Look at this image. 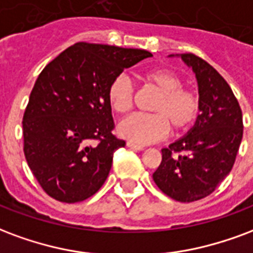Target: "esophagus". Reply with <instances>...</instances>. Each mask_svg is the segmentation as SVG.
<instances>
[{"instance_id": "34e87169", "label": "esophagus", "mask_w": 253, "mask_h": 253, "mask_svg": "<svg viewBox=\"0 0 253 253\" xmlns=\"http://www.w3.org/2000/svg\"><path fill=\"white\" fill-rule=\"evenodd\" d=\"M127 147H130V149H132V150H136V151H142L143 149H145V146H141V145H136V143H134V142H127Z\"/></svg>"}]
</instances>
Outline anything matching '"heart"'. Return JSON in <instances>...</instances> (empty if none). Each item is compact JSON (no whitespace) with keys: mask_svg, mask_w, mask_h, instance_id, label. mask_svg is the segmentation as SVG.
<instances>
[{"mask_svg":"<svg viewBox=\"0 0 253 253\" xmlns=\"http://www.w3.org/2000/svg\"><path fill=\"white\" fill-rule=\"evenodd\" d=\"M141 79L158 96L153 100L150 112L132 115L119 126V134L136 143L146 145L160 141L170 130L182 132L192 126L200 112V96L196 91L184 85L178 75L170 69L157 68L147 71ZM107 100L112 111L126 115L134 104V88L125 76H117L110 82Z\"/></svg>","mask_w":253,"mask_h":253,"instance_id":"1","label":"heart"}]
</instances>
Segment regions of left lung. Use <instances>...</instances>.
Returning a JSON list of instances; mask_svg holds the SVG:
<instances>
[{
	"mask_svg": "<svg viewBox=\"0 0 253 253\" xmlns=\"http://www.w3.org/2000/svg\"><path fill=\"white\" fill-rule=\"evenodd\" d=\"M181 59L196 74L201 114L186 135L162 149L153 179L170 198L193 203L213 193L233 168L243 114L229 84L212 65L193 53H182Z\"/></svg>",
	"mask_w": 253,
	"mask_h": 253,
	"instance_id": "8db88e82",
	"label": "left lung"
}]
</instances>
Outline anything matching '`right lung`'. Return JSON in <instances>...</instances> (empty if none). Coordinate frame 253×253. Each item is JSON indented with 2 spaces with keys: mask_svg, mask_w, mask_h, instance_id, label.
<instances>
[{
  "mask_svg": "<svg viewBox=\"0 0 253 253\" xmlns=\"http://www.w3.org/2000/svg\"><path fill=\"white\" fill-rule=\"evenodd\" d=\"M150 56L145 49L76 42L41 71L22 134L28 165L48 196L74 204L102 188L114 151L126 145L111 132L108 84Z\"/></svg>",
  "mask_w": 253,
  "mask_h": 253,
  "instance_id": "1",
  "label": "right lung"
}]
</instances>
